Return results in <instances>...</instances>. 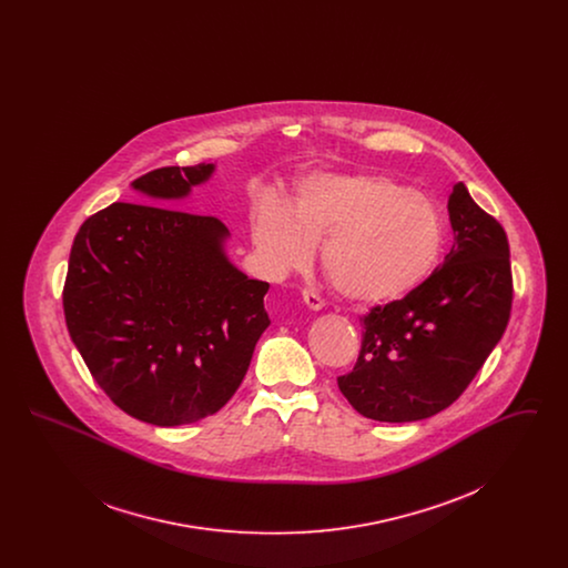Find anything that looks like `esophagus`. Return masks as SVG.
Segmentation results:
<instances>
[{"label":"esophagus","mask_w":568,"mask_h":568,"mask_svg":"<svg viewBox=\"0 0 568 568\" xmlns=\"http://www.w3.org/2000/svg\"><path fill=\"white\" fill-rule=\"evenodd\" d=\"M302 300H304V304H306L311 311L324 308V300H322V296L315 294V292H311V290H304V292H302Z\"/></svg>","instance_id":"esophagus-1"}]
</instances>
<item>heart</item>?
<instances>
[{
    "label": "heart",
    "instance_id": "heart-1",
    "mask_svg": "<svg viewBox=\"0 0 568 568\" xmlns=\"http://www.w3.org/2000/svg\"><path fill=\"white\" fill-rule=\"evenodd\" d=\"M253 244L274 274L304 268L322 244V268L341 296L387 304L415 292L433 274L445 221L433 200L387 176H311L290 211L262 202Z\"/></svg>",
    "mask_w": 568,
    "mask_h": 568
}]
</instances>
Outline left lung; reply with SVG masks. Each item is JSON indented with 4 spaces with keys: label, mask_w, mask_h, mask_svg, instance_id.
Wrapping results in <instances>:
<instances>
[{
    "label": "left lung",
    "mask_w": 568,
    "mask_h": 568,
    "mask_svg": "<svg viewBox=\"0 0 568 568\" xmlns=\"http://www.w3.org/2000/svg\"><path fill=\"white\" fill-rule=\"evenodd\" d=\"M454 230L445 262L408 296L373 306L362 349L338 377L364 417L403 424L454 405L503 338L514 302L509 241L464 183L447 202Z\"/></svg>",
    "instance_id": "left-lung-1"
}]
</instances>
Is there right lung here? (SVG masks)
I'll return each mask as SVG.
<instances>
[{"mask_svg": "<svg viewBox=\"0 0 568 568\" xmlns=\"http://www.w3.org/2000/svg\"><path fill=\"white\" fill-rule=\"evenodd\" d=\"M213 163L168 165L79 230L63 285L72 343L114 405L153 426L216 413L241 387L271 325L268 283L230 264L227 227L176 206Z\"/></svg>", "mask_w": 568, "mask_h": 568, "instance_id": "obj_1", "label": "right lung"}]
</instances>
